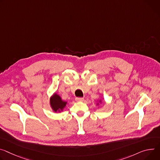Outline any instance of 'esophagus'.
Returning a JSON list of instances; mask_svg holds the SVG:
<instances>
[{"label": "esophagus", "mask_w": 160, "mask_h": 160, "mask_svg": "<svg viewBox=\"0 0 160 160\" xmlns=\"http://www.w3.org/2000/svg\"><path fill=\"white\" fill-rule=\"evenodd\" d=\"M75 100L77 101H83L84 100V98H76Z\"/></svg>", "instance_id": "34e87169"}]
</instances>
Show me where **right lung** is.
Wrapping results in <instances>:
<instances>
[{
	"label": "right lung",
	"instance_id": "add662e5",
	"mask_svg": "<svg viewBox=\"0 0 160 160\" xmlns=\"http://www.w3.org/2000/svg\"><path fill=\"white\" fill-rule=\"evenodd\" d=\"M50 105L55 112H60L64 108L66 102L63 101L59 95L55 94L50 99Z\"/></svg>",
	"mask_w": 160,
	"mask_h": 160
}]
</instances>
